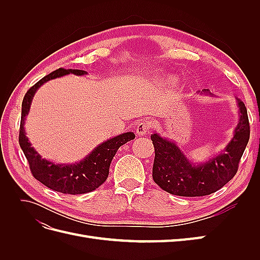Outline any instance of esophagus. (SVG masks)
<instances>
[{"label": "esophagus", "instance_id": "obj_1", "mask_svg": "<svg viewBox=\"0 0 260 260\" xmlns=\"http://www.w3.org/2000/svg\"><path fill=\"white\" fill-rule=\"evenodd\" d=\"M149 130V123L146 121H139L136 127V133L138 136H145Z\"/></svg>", "mask_w": 260, "mask_h": 260}]
</instances>
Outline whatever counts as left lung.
<instances>
[{
    "label": "left lung",
    "instance_id": "obj_1",
    "mask_svg": "<svg viewBox=\"0 0 260 260\" xmlns=\"http://www.w3.org/2000/svg\"><path fill=\"white\" fill-rule=\"evenodd\" d=\"M204 94H210L204 89ZM211 95V94H210ZM240 119L234 136L224 151L204 164L194 165L172 141L157 133L151 136L155 148L153 179L160 188L178 196H204L215 193L235 176L249 140V122L245 104L239 99Z\"/></svg>",
    "mask_w": 260,
    "mask_h": 260
}]
</instances>
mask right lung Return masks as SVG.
Wrapping results in <instances>:
<instances>
[{
	"mask_svg": "<svg viewBox=\"0 0 260 260\" xmlns=\"http://www.w3.org/2000/svg\"><path fill=\"white\" fill-rule=\"evenodd\" d=\"M69 74L82 76L88 73L79 69L58 68L48 76L43 77L40 81H38L27 91L21 104L19 145L29 162L31 174L38 181H40L42 184L51 190L64 194L76 195L89 193L103 184L108 177L109 166H111L118 148L135 139L136 136L133 132H125L120 136L109 139L98 145L83 160L73 165H56L41 158V156L31 146L26 137V131L23 128L26 116L30 111L31 101H32L37 90L42 84L55 79V78Z\"/></svg>",
	"mask_w": 260,
	"mask_h": 260,
	"instance_id": "1",
	"label": "right lung"
}]
</instances>
